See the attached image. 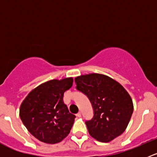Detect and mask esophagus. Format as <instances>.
I'll return each instance as SVG.
<instances>
[{
  "label": "esophagus",
  "mask_w": 157,
  "mask_h": 157,
  "mask_svg": "<svg viewBox=\"0 0 157 157\" xmlns=\"http://www.w3.org/2000/svg\"><path fill=\"white\" fill-rule=\"evenodd\" d=\"M77 116L79 117V118H80V117H81V112H78V113L77 114Z\"/></svg>",
  "instance_id": "1"
}]
</instances>
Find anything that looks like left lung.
Listing matches in <instances>:
<instances>
[{
	"instance_id": "1",
	"label": "left lung",
	"mask_w": 157,
	"mask_h": 157,
	"mask_svg": "<svg viewBox=\"0 0 157 157\" xmlns=\"http://www.w3.org/2000/svg\"><path fill=\"white\" fill-rule=\"evenodd\" d=\"M77 89L90 99L94 112L86 121L89 134L96 140L110 142L127 128L134 105L126 90L106 75L90 74L75 78Z\"/></svg>"
}]
</instances>
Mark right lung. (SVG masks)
I'll return each instance as SVG.
<instances>
[{
	"mask_svg": "<svg viewBox=\"0 0 157 157\" xmlns=\"http://www.w3.org/2000/svg\"><path fill=\"white\" fill-rule=\"evenodd\" d=\"M73 77L51 80L33 89L20 108V117L32 135L50 144L61 142L71 131L76 116L70 113L63 97Z\"/></svg>",
	"mask_w": 157,
	"mask_h": 157,
	"instance_id": "obj_1",
	"label": "right lung"
}]
</instances>
